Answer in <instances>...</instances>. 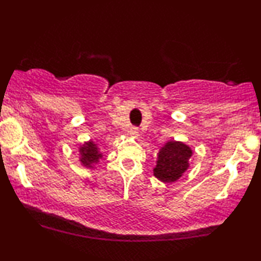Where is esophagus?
I'll return each mask as SVG.
<instances>
[{
  "mask_svg": "<svg viewBox=\"0 0 261 261\" xmlns=\"http://www.w3.org/2000/svg\"><path fill=\"white\" fill-rule=\"evenodd\" d=\"M129 134L132 135V137H134V138H137L138 135H139V129H138V127H130L129 128Z\"/></svg>",
  "mask_w": 261,
  "mask_h": 261,
  "instance_id": "esophagus-1",
  "label": "esophagus"
}]
</instances>
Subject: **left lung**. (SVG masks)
<instances>
[{"label":"left lung","mask_w":261,"mask_h":261,"mask_svg":"<svg viewBox=\"0 0 261 261\" xmlns=\"http://www.w3.org/2000/svg\"><path fill=\"white\" fill-rule=\"evenodd\" d=\"M191 155L192 151L188 145L180 141H167L159 149L153 174L164 183L176 181L189 169Z\"/></svg>","instance_id":"1"}]
</instances>
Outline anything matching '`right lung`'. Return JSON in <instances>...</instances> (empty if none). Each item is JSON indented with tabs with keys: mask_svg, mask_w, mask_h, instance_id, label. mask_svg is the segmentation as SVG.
I'll use <instances>...</instances> for the list:
<instances>
[{
	"mask_svg": "<svg viewBox=\"0 0 261 261\" xmlns=\"http://www.w3.org/2000/svg\"><path fill=\"white\" fill-rule=\"evenodd\" d=\"M81 163L85 167H94V164L98 162L99 158H102V153L98 151L97 145L94 141L84 142L80 147Z\"/></svg>",
	"mask_w": 261,
	"mask_h": 261,
	"instance_id": "1",
	"label": "right lung"
}]
</instances>
